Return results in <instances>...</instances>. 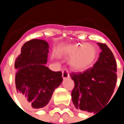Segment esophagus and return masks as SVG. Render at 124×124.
<instances>
[{"mask_svg": "<svg viewBox=\"0 0 124 124\" xmlns=\"http://www.w3.org/2000/svg\"><path fill=\"white\" fill-rule=\"evenodd\" d=\"M62 76L63 79H67V78H70V75H69V73L67 72V71L66 70H64L62 71Z\"/></svg>", "mask_w": 124, "mask_h": 124, "instance_id": "obj_1", "label": "esophagus"}]
</instances>
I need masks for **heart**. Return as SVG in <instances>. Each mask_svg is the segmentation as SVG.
I'll use <instances>...</instances> for the list:
<instances>
[{
	"label": "heart",
	"mask_w": 124,
	"mask_h": 124,
	"mask_svg": "<svg viewBox=\"0 0 124 124\" xmlns=\"http://www.w3.org/2000/svg\"><path fill=\"white\" fill-rule=\"evenodd\" d=\"M64 54L72 56L69 64L72 70L84 71L89 69L95 61L97 49L95 46L90 44H77L64 48Z\"/></svg>",
	"instance_id": "obj_1"
}]
</instances>
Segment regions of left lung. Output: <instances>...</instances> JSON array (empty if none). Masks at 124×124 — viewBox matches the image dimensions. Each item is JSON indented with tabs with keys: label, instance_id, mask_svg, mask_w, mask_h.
Listing matches in <instances>:
<instances>
[{
	"label": "left lung",
	"instance_id": "obj_1",
	"mask_svg": "<svg viewBox=\"0 0 124 124\" xmlns=\"http://www.w3.org/2000/svg\"><path fill=\"white\" fill-rule=\"evenodd\" d=\"M101 52L93 67L83 72L71 74L75 83L72 101L77 109L95 112L104 106L113 93L117 75L116 61L105 44L98 43Z\"/></svg>",
	"mask_w": 124,
	"mask_h": 124
}]
</instances>
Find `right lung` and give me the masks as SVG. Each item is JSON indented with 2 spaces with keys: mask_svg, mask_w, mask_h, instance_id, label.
<instances>
[{
  "mask_svg": "<svg viewBox=\"0 0 124 124\" xmlns=\"http://www.w3.org/2000/svg\"><path fill=\"white\" fill-rule=\"evenodd\" d=\"M49 44L42 39H32L21 47L16 59V90L26 106L41 108L46 106L54 90L62 82V72L46 67Z\"/></svg>",
  "mask_w": 124,
  "mask_h": 124,
  "instance_id": "obj_1",
  "label": "right lung"
}]
</instances>
